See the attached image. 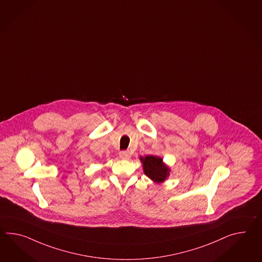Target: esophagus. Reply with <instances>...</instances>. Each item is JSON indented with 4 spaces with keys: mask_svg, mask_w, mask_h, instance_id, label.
I'll use <instances>...</instances> for the list:
<instances>
[{
    "mask_svg": "<svg viewBox=\"0 0 262 262\" xmlns=\"http://www.w3.org/2000/svg\"><path fill=\"white\" fill-rule=\"evenodd\" d=\"M119 157L123 160H128L130 158V152L128 150H124L119 152Z\"/></svg>",
    "mask_w": 262,
    "mask_h": 262,
    "instance_id": "34e87169",
    "label": "esophagus"
}]
</instances>
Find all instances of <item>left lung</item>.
Segmentation results:
<instances>
[{"label":"left lung","instance_id":"obj_1","mask_svg":"<svg viewBox=\"0 0 262 262\" xmlns=\"http://www.w3.org/2000/svg\"><path fill=\"white\" fill-rule=\"evenodd\" d=\"M145 175L155 184L164 183L170 175V167L163 161V158L156 155H146L140 157Z\"/></svg>","mask_w":262,"mask_h":262}]
</instances>
